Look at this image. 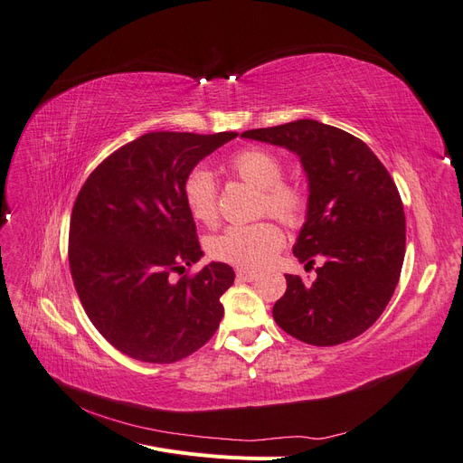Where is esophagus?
I'll return each mask as SVG.
<instances>
[{
  "mask_svg": "<svg viewBox=\"0 0 463 463\" xmlns=\"http://www.w3.org/2000/svg\"><path fill=\"white\" fill-rule=\"evenodd\" d=\"M235 276H237V279H241V282H255V279L259 278V272L249 270V269H237Z\"/></svg>",
  "mask_w": 463,
  "mask_h": 463,
  "instance_id": "1",
  "label": "esophagus"
}]
</instances>
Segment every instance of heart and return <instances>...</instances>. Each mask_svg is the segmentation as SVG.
<instances>
[{
    "mask_svg": "<svg viewBox=\"0 0 463 463\" xmlns=\"http://www.w3.org/2000/svg\"><path fill=\"white\" fill-rule=\"evenodd\" d=\"M232 172L245 184L260 191V213H269L288 223H299L307 210L305 193L284 184V167L274 154L260 148H247L235 154L230 162ZM184 201L194 220L213 223L218 214L216 181L204 167H194L184 184ZM284 243L282 230L272 222L230 226L214 235L208 250L216 260L259 269L269 262Z\"/></svg>",
    "mask_w": 463,
    "mask_h": 463,
    "instance_id": "obj_1",
    "label": "heart"
}]
</instances>
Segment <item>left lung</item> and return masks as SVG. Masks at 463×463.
<instances>
[{
    "label": "left lung",
    "instance_id": "left-lung-1",
    "mask_svg": "<svg viewBox=\"0 0 463 463\" xmlns=\"http://www.w3.org/2000/svg\"><path fill=\"white\" fill-rule=\"evenodd\" d=\"M241 137L296 154L309 189L293 255L322 266L313 282L286 276L276 325L311 345L357 338L383 315L402 272L405 216L394 181L357 137L315 119Z\"/></svg>",
    "mask_w": 463,
    "mask_h": 463
}]
</instances>
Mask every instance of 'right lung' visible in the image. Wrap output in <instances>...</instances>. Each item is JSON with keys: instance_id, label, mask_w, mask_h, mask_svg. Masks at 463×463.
<instances>
[{"instance_id": "right-lung-1", "label": "right lung", "mask_w": 463, "mask_h": 463, "mask_svg": "<svg viewBox=\"0 0 463 463\" xmlns=\"http://www.w3.org/2000/svg\"><path fill=\"white\" fill-rule=\"evenodd\" d=\"M235 137L146 133L108 156L82 185L69 266L90 322L121 354L174 363L216 332L220 298L235 279L232 266L210 262L177 282L170 276L204 255L184 201L185 177Z\"/></svg>"}]
</instances>
